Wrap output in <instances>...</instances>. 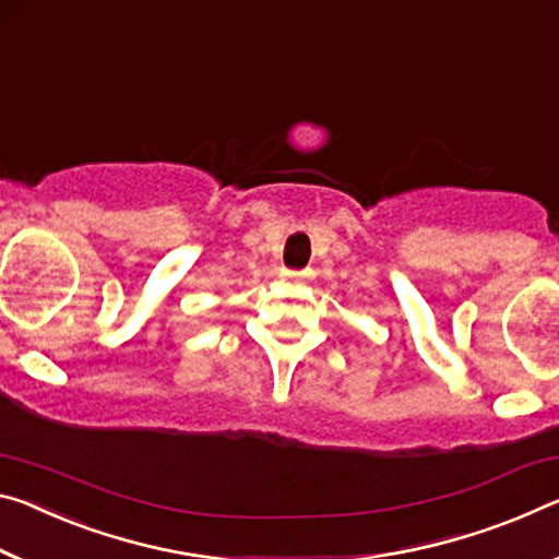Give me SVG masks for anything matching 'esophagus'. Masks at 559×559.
I'll use <instances>...</instances> for the list:
<instances>
[{"label":"esophagus","mask_w":559,"mask_h":559,"mask_svg":"<svg viewBox=\"0 0 559 559\" xmlns=\"http://www.w3.org/2000/svg\"><path fill=\"white\" fill-rule=\"evenodd\" d=\"M281 276L290 283H308L311 281V271H283Z\"/></svg>","instance_id":"1"}]
</instances>
